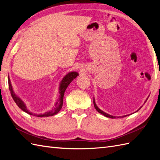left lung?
<instances>
[{
  "mask_svg": "<svg viewBox=\"0 0 160 160\" xmlns=\"http://www.w3.org/2000/svg\"><path fill=\"white\" fill-rule=\"evenodd\" d=\"M148 97H149V96H148V98H147V100H145V102H144V104H145L146 102L147 101V100H148ZM93 104H94V107H95V108H96V109L97 110V111H98V112H99L100 113L102 114L103 115H104V116H105V117H107V118H124V117H127V116H128V115H131V114H129V115H123V116H118H118H113V115H109V114H108V113H105V112H104L103 111H102L101 109H100V108L98 107V106H97L96 104V102H95V99H94V98H93ZM142 107H142H141L140 108H139L138 110H137L136 111H135V112H138L139 110L140 109V108H141Z\"/></svg>",
  "mask_w": 160,
  "mask_h": 160,
  "instance_id": "8db88e82",
  "label": "left lung"
}]
</instances>
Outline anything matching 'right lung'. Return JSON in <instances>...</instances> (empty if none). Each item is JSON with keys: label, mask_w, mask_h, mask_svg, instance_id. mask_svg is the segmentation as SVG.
<instances>
[{"label": "right lung", "mask_w": 160, "mask_h": 160, "mask_svg": "<svg viewBox=\"0 0 160 160\" xmlns=\"http://www.w3.org/2000/svg\"><path fill=\"white\" fill-rule=\"evenodd\" d=\"M78 75L79 74H78V73L76 72V71H71V72L68 73L67 75H65V76H64L62 80H61L60 85H59L60 96H59V98L58 99V101L55 103V107L53 108L50 111L45 112V113H42V114H35V113H32V112L29 111L25 102H24L14 93V91H13L12 85L11 84V81H10L9 77L8 76L9 89L10 91V93H11L13 100H14L16 104L18 105V107L20 108H21L23 111L26 112L27 113H28L29 115H34V116H37V117L52 116V115H56L61 110V108H62V105H63V98H64V92H65V90L67 89V87L69 85V84L71 82V81H73V79H75V78H76L77 76H78Z\"/></svg>", "instance_id": "1"}]
</instances>
